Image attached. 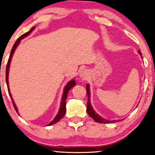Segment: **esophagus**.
Returning <instances> with one entry per match:
<instances>
[{
    "instance_id": "obj_1",
    "label": "esophagus",
    "mask_w": 155,
    "mask_h": 155,
    "mask_svg": "<svg viewBox=\"0 0 155 155\" xmlns=\"http://www.w3.org/2000/svg\"><path fill=\"white\" fill-rule=\"evenodd\" d=\"M79 76L81 79L86 80L89 78V73H88V71L86 69H82V70H81V71H80Z\"/></svg>"
}]
</instances>
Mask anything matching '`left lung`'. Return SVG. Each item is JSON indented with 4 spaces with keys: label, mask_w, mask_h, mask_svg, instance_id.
<instances>
[{
    "label": "left lung",
    "mask_w": 155,
    "mask_h": 155,
    "mask_svg": "<svg viewBox=\"0 0 155 155\" xmlns=\"http://www.w3.org/2000/svg\"><path fill=\"white\" fill-rule=\"evenodd\" d=\"M138 53H139L140 55H142L140 51L138 50ZM86 93H87L88 96V101H87V108H86V111H87L88 114H89L90 117L94 120L96 122L99 123V124H110V123H115V122H119L120 120H108L104 119L102 117H101L100 115H98L97 113L94 111L92 106H91V103H90V89H89V85H86Z\"/></svg>",
    "instance_id": "left-lung-1"
}]
</instances>
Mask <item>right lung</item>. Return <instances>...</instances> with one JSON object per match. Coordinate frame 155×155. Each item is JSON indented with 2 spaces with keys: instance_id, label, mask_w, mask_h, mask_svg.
Returning a JSON list of instances; mask_svg holds the SVG:
<instances>
[{
  "instance_id": "add662e5",
  "label": "right lung",
  "mask_w": 155,
  "mask_h": 155,
  "mask_svg": "<svg viewBox=\"0 0 155 155\" xmlns=\"http://www.w3.org/2000/svg\"><path fill=\"white\" fill-rule=\"evenodd\" d=\"M34 29H35V27H32L29 31H27V32H26V33H25V34L22 35H21V37L18 38V40H17V41H16V42L15 43L14 46H13L10 55H9V60H8L7 65H6V84H7L8 91H9V95H10V97H11L12 101V104H13V106H14L15 109L16 111H17L18 113V108H17V106H16L15 104V102H14V101H13L12 97L10 91H9V80H8V78H9V66H10V63H11L12 58L13 54H14L16 48H17V46H18V44H20V42H21V41L23 39V38H26V36L29 35L30 34L31 31L34 30ZM75 85H76V83H75V81H74V80H71V81H69V82H68V84L66 85V86H65V88H64V94H63V96H62V100H61V107H60L59 111H58V114L55 116V117L54 118V120H53L52 121H51V122L49 123V124H48L47 126H51V125L56 124V123L58 122V121H59L61 119V118H63V117H64L65 113H66V97H67V94H68V93H69V90H70V89L73 87V86H75Z\"/></svg>"
}]
</instances>
